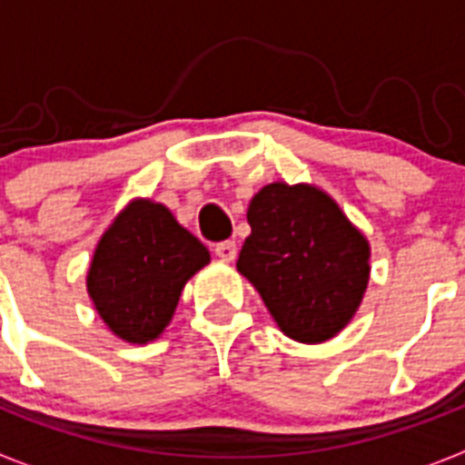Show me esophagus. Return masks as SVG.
Wrapping results in <instances>:
<instances>
[{
  "label": "esophagus",
  "instance_id": "34e87169",
  "mask_svg": "<svg viewBox=\"0 0 465 465\" xmlns=\"http://www.w3.org/2000/svg\"><path fill=\"white\" fill-rule=\"evenodd\" d=\"M213 252H216V256L221 258V261H235L237 256V246L232 240H223L219 242V244L213 246Z\"/></svg>",
  "mask_w": 465,
  "mask_h": 465
}]
</instances>
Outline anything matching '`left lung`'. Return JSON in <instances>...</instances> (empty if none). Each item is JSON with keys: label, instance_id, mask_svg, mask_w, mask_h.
I'll return each instance as SVG.
<instances>
[{"label": "left lung", "instance_id": "obj_1", "mask_svg": "<svg viewBox=\"0 0 465 465\" xmlns=\"http://www.w3.org/2000/svg\"><path fill=\"white\" fill-rule=\"evenodd\" d=\"M237 270L289 338L323 342L359 310L371 246L326 193L270 183L253 195Z\"/></svg>", "mask_w": 465, "mask_h": 465}]
</instances>
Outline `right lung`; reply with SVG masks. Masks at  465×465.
<instances>
[{"label": "right lung", "instance_id": "add662e5", "mask_svg": "<svg viewBox=\"0 0 465 465\" xmlns=\"http://www.w3.org/2000/svg\"><path fill=\"white\" fill-rule=\"evenodd\" d=\"M207 262V246L170 209L137 200L94 249L88 293L118 338L151 342L170 323L183 283Z\"/></svg>", "mask_w": 465, "mask_h": 465}]
</instances>
